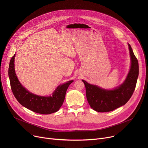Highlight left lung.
Masks as SVG:
<instances>
[{
    "mask_svg": "<svg viewBox=\"0 0 148 148\" xmlns=\"http://www.w3.org/2000/svg\"><path fill=\"white\" fill-rule=\"evenodd\" d=\"M128 46L131 60V69L121 86L114 90H107L82 80L86 86L87 101L94 110L99 112L112 111L124 105L132 95L139 75V64L130 44Z\"/></svg>",
    "mask_w": 148,
    "mask_h": 148,
    "instance_id": "obj_1",
    "label": "left lung"
}]
</instances>
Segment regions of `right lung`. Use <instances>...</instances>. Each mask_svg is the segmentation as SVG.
Instances as JSON below:
<instances>
[{"mask_svg": "<svg viewBox=\"0 0 148 148\" xmlns=\"http://www.w3.org/2000/svg\"><path fill=\"white\" fill-rule=\"evenodd\" d=\"M14 57H12L9 66V77L13 94L17 101L25 108L38 114H50L59 110L64 101L66 91L73 80L60 85L52 96H38L30 92L19 82L15 73Z\"/></svg>", "mask_w": 148, "mask_h": 148, "instance_id": "1", "label": "right lung"}]
</instances>
